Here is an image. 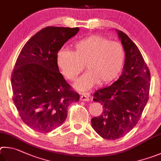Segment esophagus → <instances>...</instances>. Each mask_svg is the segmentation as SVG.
<instances>
[{
  "label": "esophagus",
  "instance_id": "34e87169",
  "mask_svg": "<svg viewBox=\"0 0 161 161\" xmlns=\"http://www.w3.org/2000/svg\"><path fill=\"white\" fill-rule=\"evenodd\" d=\"M80 100L81 101H85V102H87V101H89L90 99H89L88 95H86V94H83V95L80 96Z\"/></svg>",
  "mask_w": 161,
  "mask_h": 161
}]
</instances>
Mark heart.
Instances as JSON below:
<instances>
[{
    "mask_svg": "<svg viewBox=\"0 0 161 161\" xmlns=\"http://www.w3.org/2000/svg\"><path fill=\"white\" fill-rule=\"evenodd\" d=\"M125 52L122 45L105 36L92 35L75 42L73 51L61 49L56 56L58 69L69 80H75L86 64V73L78 79L74 88L80 91L92 88L100 82L114 80L122 70Z\"/></svg>",
    "mask_w": 161,
    "mask_h": 161,
    "instance_id": "obj_1",
    "label": "heart"
}]
</instances>
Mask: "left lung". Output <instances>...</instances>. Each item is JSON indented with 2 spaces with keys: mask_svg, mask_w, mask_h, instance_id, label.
Segmentation results:
<instances>
[{
  "mask_svg": "<svg viewBox=\"0 0 161 161\" xmlns=\"http://www.w3.org/2000/svg\"><path fill=\"white\" fill-rule=\"evenodd\" d=\"M125 52L123 71L111 86L98 90L93 100L102 114L91 119L94 130L105 139L126 135L139 120L148 100L151 75L139 49L125 33L116 30Z\"/></svg>",
  "mask_w": 161,
  "mask_h": 161,
  "instance_id": "1",
  "label": "left lung"
}]
</instances>
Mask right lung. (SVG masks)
Wrapping results in <instances>:
<instances>
[{"instance_id":"right-lung-1","label":"right lung","mask_w":161,"mask_h":161,"mask_svg":"<svg viewBox=\"0 0 161 161\" xmlns=\"http://www.w3.org/2000/svg\"><path fill=\"white\" fill-rule=\"evenodd\" d=\"M78 31V27H45L27 41L17 59L11 78L13 100L22 120L36 131L48 133L60 126L68 107L80 99L56 62L58 51Z\"/></svg>"}]
</instances>
